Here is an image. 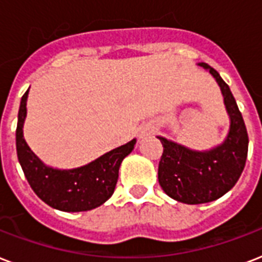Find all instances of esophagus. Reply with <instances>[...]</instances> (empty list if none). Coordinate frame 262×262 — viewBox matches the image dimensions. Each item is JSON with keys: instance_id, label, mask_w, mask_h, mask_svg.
<instances>
[{"instance_id": "34e87169", "label": "esophagus", "mask_w": 262, "mask_h": 262, "mask_svg": "<svg viewBox=\"0 0 262 262\" xmlns=\"http://www.w3.org/2000/svg\"><path fill=\"white\" fill-rule=\"evenodd\" d=\"M152 132V129H149V127H144V129H141V132H140V139H143V137H145L147 135H149Z\"/></svg>"}]
</instances>
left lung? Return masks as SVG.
Listing matches in <instances>:
<instances>
[{
	"label": "left lung",
	"instance_id": "8db88e82",
	"mask_svg": "<svg viewBox=\"0 0 262 262\" xmlns=\"http://www.w3.org/2000/svg\"><path fill=\"white\" fill-rule=\"evenodd\" d=\"M199 65L209 71L223 95L230 117L226 139L211 149L195 151L158 136L163 145L158 170L159 185L168 197L190 205L211 203L231 190L244 171L249 145L244 118L230 87L213 68L205 62Z\"/></svg>",
	"mask_w": 262,
	"mask_h": 262
}]
</instances>
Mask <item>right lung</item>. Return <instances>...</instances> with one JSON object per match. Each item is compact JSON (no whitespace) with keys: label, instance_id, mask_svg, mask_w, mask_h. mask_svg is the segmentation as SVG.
Segmentation results:
<instances>
[{"label":"right lung","instance_id":"add662e5","mask_svg":"<svg viewBox=\"0 0 262 262\" xmlns=\"http://www.w3.org/2000/svg\"><path fill=\"white\" fill-rule=\"evenodd\" d=\"M28 91L23 95L16 129V149L27 181L39 199L63 212L91 211L100 207L114 193L119 166L135 148L136 139L114 148L81 167L61 170L47 166L31 151L24 140Z\"/></svg>","mask_w":262,"mask_h":262}]
</instances>
